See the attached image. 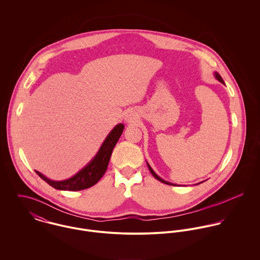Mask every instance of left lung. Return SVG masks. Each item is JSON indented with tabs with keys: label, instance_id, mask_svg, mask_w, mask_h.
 <instances>
[{
	"label": "left lung",
	"instance_id": "1",
	"mask_svg": "<svg viewBox=\"0 0 260 260\" xmlns=\"http://www.w3.org/2000/svg\"><path fill=\"white\" fill-rule=\"evenodd\" d=\"M214 77H215V78H216V79H217V80H218V81H219V82H220V83H222V84H225V83H224V81H223L222 78H221V76H220V75L218 74V73H217V72H215V73H214ZM147 165H148V168H149V170H150V172H151V173H152V175H153V176H154V177H155V178H156V179H157V180H159V181H161V182H163V183H166V184H169V185H177V184H173V183H170V182H167V181H165V180H164V179H162V178H160V177H159V176H158V175H157V174H156V173H155V172H154V170H153V169H152V168H151V166H150V165H149L148 163H147Z\"/></svg>",
	"mask_w": 260,
	"mask_h": 260
}]
</instances>
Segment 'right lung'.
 Listing matches in <instances>:
<instances>
[{
	"label": "right lung",
	"instance_id": "add662e5",
	"mask_svg": "<svg viewBox=\"0 0 260 260\" xmlns=\"http://www.w3.org/2000/svg\"><path fill=\"white\" fill-rule=\"evenodd\" d=\"M124 130L123 124L116 125L111 132L108 134L103 144L99 149L96 156L85 166L83 167L74 176L60 181H55L47 178L45 175L36 171L38 175L46 181L49 185L54 187L58 190H69V191H79L87 189L91 186L95 185L105 174L109 160L111 158L113 149L118 142L122 132Z\"/></svg>",
	"mask_w": 260,
	"mask_h": 260
}]
</instances>
